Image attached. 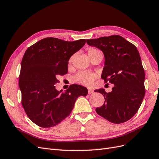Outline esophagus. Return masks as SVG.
Masks as SVG:
<instances>
[{"label": "esophagus", "mask_w": 159, "mask_h": 159, "mask_svg": "<svg viewBox=\"0 0 159 159\" xmlns=\"http://www.w3.org/2000/svg\"><path fill=\"white\" fill-rule=\"evenodd\" d=\"M88 89V93H93L94 92V90L92 88H89Z\"/></svg>", "instance_id": "obj_1"}]
</instances>
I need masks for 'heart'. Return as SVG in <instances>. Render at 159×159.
I'll return each mask as SVG.
<instances>
[{
  "label": "heart",
  "mask_w": 159,
  "mask_h": 159,
  "mask_svg": "<svg viewBox=\"0 0 159 159\" xmlns=\"http://www.w3.org/2000/svg\"><path fill=\"white\" fill-rule=\"evenodd\" d=\"M98 52H101L99 50L96 48H89L88 50V54H94V53H98ZM71 59H70V61H71ZM95 78V75L93 74L89 73V72L88 71H81L78 72L74 77V80L75 81V82L85 85H89L91 84H92L93 81Z\"/></svg>",
  "instance_id": "b5f03b06"
}]
</instances>
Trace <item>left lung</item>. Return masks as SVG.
Returning <instances> with one entry per match:
<instances>
[{
    "instance_id": "obj_1",
    "label": "left lung",
    "mask_w": 159,
    "mask_h": 159,
    "mask_svg": "<svg viewBox=\"0 0 159 159\" xmlns=\"http://www.w3.org/2000/svg\"><path fill=\"white\" fill-rule=\"evenodd\" d=\"M102 50L105 57L102 78L114 85L111 92L95 90L105 98L96 108L97 113L113 123L119 124L132 118L145 97V70L137 48L119 35L86 40Z\"/></svg>"
}]
</instances>
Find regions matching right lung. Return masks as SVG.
<instances>
[{
    "instance_id": "right-lung-1",
    "label": "right lung",
    "mask_w": 159,
    "mask_h": 159,
    "mask_svg": "<svg viewBox=\"0 0 159 159\" xmlns=\"http://www.w3.org/2000/svg\"><path fill=\"white\" fill-rule=\"evenodd\" d=\"M85 44V40L64 41L44 38L28 48L24 54L19 76L22 104L28 117L41 127L56 126L68 116L80 96L88 89L73 84L64 92L57 90V77L68 73L71 56Z\"/></svg>"
}]
</instances>
